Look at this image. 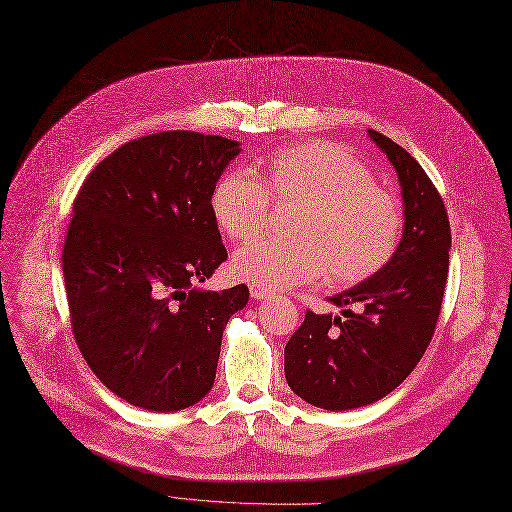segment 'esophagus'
Segmentation results:
<instances>
[{
	"label": "esophagus",
	"mask_w": 512,
	"mask_h": 512,
	"mask_svg": "<svg viewBox=\"0 0 512 512\" xmlns=\"http://www.w3.org/2000/svg\"><path fill=\"white\" fill-rule=\"evenodd\" d=\"M251 297L255 301H267V299H272L274 294H272V290H265L261 286H251Z\"/></svg>",
	"instance_id": "1"
}]
</instances>
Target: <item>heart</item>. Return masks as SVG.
Returning <instances> with one entry per match:
<instances>
[{"instance_id":"1","label":"heart","mask_w":512,"mask_h":512,"mask_svg":"<svg viewBox=\"0 0 512 512\" xmlns=\"http://www.w3.org/2000/svg\"><path fill=\"white\" fill-rule=\"evenodd\" d=\"M256 178L228 170L215 180L209 209L220 230L236 240L261 236L276 203L299 201L288 238H265L232 259L236 278L265 290L313 282L353 286L392 259L402 234L398 199L342 145L315 141L274 151Z\"/></svg>"}]
</instances>
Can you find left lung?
I'll return each mask as SVG.
<instances>
[{"instance_id":"8db88e82","label":"left lung","mask_w":512,"mask_h":512,"mask_svg":"<svg viewBox=\"0 0 512 512\" xmlns=\"http://www.w3.org/2000/svg\"><path fill=\"white\" fill-rule=\"evenodd\" d=\"M367 134L396 170L402 238L380 272L328 297L340 315L307 311L284 348L290 390L326 411L371 405L407 380L434 336L448 278L450 224L434 182L382 132Z\"/></svg>"}]
</instances>
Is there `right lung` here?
<instances>
[{"label": "right lung", "mask_w": 512, "mask_h": 512, "mask_svg": "<svg viewBox=\"0 0 512 512\" xmlns=\"http://www.w3.org/2000/svg\"><path fill=\"white\" fill-rule=\"evenodd\" d=\"M240 143L191 130L134 139L87 176L62 253L76 344L134 407L170 413L213 386L222 336L249 288L201 290L228 259L211 188Z\"/></svg>", "instance_id": "obj_1"}]
</instances>
